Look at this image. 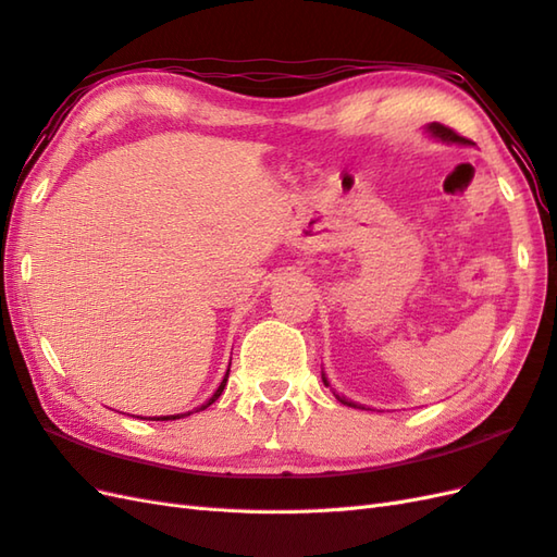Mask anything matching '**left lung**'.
I'll return each instance as SVG.
<instances>
[{"label":"left lung","mask_w":557,"mask_h":557,"mask_svg":"<svg viewBox=\"0 0 557 557\" xmlns=\"http://www.w3.org/2000/svg\"><path fill=\"white\" fill-rule=\"evenodd\" d=\"M425 132L431 134V136H435V138H440V140H447V143H461V146H463V143H468L463 136H459V134H456L454 129H449V126L440 124V122L428 124V126H425ZM322 381H324V386H330V381H326L324 372H322ZM336 400H338L341 405H348V407H358V409H364L362 405H355V403L346 400V397H338V395H336Z\"/></svg>","instance_id":"left-lung-1"}]
</instances>
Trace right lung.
Here are the masks:
<instances>
[{
    "label": "right lung",
    "instance_id": "1",
    "mask_svg": "<svg viewBox=\"0 0 557 557\" xmlns=\"http://www.w3.org/2000/svg\"><path fill=\"white\" fill-rule=\"evenodd\" d=\"M227 372H231V367H227ZM227 372H225V376H223V381H221V386L216 388V393H213L211 397H209V400L202 405V407H197L195 411H202V409H207L209 405H213V403H216L219 400V397H221V393H223V388H225V383H227ZM193 414V411H185V414H171V417H157L154 421H176V419H183V417H190Z\"/></svg>",
    "mask_w": 557,
    "mask_h": 557
}]
</instances>
